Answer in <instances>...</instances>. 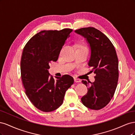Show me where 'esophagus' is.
Wrapping results in <instances>:
<instances>
[{"label":"esophagus","mask_w":135,"mask_h":135,"mask_svg":"<svg viewBox=\"0 0 135 135\" xmlns=\"http://www.w3.org/2000/svg\"><path fill=\"white\" fill-rule=\"evenodd\" d=\"M74 81H75V82H76V83H79L81 81L80 79H79L78 78H74Z\"/></svg>","instance_id":"obj_1"}]
</instances>
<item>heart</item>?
Returning <instances> with one entry per match:
<instances>
[{"mask_svg":"<svg viewBox=\"0 0 135 135\" xmlns=\"http://www.w3.org/2000/svg\"><path fill=\"white\" fill-rule=\"evenodd\" d=\"M79 49H87V48L85 46H83V45H80V46H79L78 50H79Z\"/></svg>","mask_w":135,"mask_h":135,"instance_id":"1","label":"heart"}]
</instances>
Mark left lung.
Returning a JSON list of instances; mask_svg holds the SVG:
<instances>
[{
    "label": "left lung",
    "instance_id": "1",
    "mask_svg": "<svg viewBox=\"0 0 135 135\" xmlns=\"http://www.w3.org/2000/svg\"><path fill=\"white\" fill-rule=\"evenodd\" d=\"M75 32L84 36L89 44L91 54L88 66L90 72L96 74L93 83L81 81L88 87V92L81 101L89 109L100 110L109 103L117 86L119 72L115 48L107 36L94 27L81 28Z\"/></svg>",
    "mask_w": 135,
    "mask_h": 135
}]
</instances>
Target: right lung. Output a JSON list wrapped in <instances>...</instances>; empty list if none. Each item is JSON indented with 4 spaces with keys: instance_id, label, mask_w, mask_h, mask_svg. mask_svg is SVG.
Here are the masks:
<instances>
[{
    "instance_id": "add662e5",
    "label": "right lung",
    "mask_w": 135,
    "mask_h": 135,
    "mask_svg": "<svg viewBox=\"0 0 135 135\" xmlns=\"http://www.w3.org/2000/svg\"><path fill=\"white\" fill-rule=\"evenodd\" d=\"M73 31L43 30L28 40L21 60V76L25 93L31 103L44 112H51L62 105L65 92L74 83L69 75L54 77L49 74L52 62H56L65 40Z\"/></svg>"
}]
</instances>
